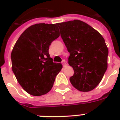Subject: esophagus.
Instances as JSON below:
<instances>
[{
    "mask_svg": "<svg viewBox=\"0 0 120 120\" xmlns=\"http://www.w3.org/2000/svg\"><path fill=\"white\" fill-rule=\"evenodd\" d=\"M62 64H63V66H64V67L67 65V63H66L65 60H63V61H62Z\"/></svg>",
    "mask_w": 120,
    "mask_h": 120,
    "instance_id": "1",
    "label": "esophagus"
}]
</instances>
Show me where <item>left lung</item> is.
Wrapping results in <instances>:
<instances>
[{
	"instance_id": "obj_1",
	"label": "left lung",
	"mask_w": 120,
	"mask_h": 120,
	"mask_svg": "<svg viewBox=\"0 0 120 120\" xmlns=\"http://www.w3.org/2000/svg\"><path fill=\"white\" fill-rule=\"evenodd\" d=\"M70 56L74 74L70 81L80 91H90L102 80L108 67V49L105 39L85 22L74 20L56 23Z\"/></svg>"
}]
</instances>
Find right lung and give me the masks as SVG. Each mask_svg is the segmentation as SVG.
Returning a JSON list of instances; mask_svg holds the SVG:
<instances>
[{
  "instance_id": "add662e5",
  "label": "right lung",
  "mask_w": 120,
  "mask_h": 120,
  "mask_svg": "<svg viewBox=\"0 0 120 120\" xmlns=\"http://www.w3.org/2000/svg\"><path fill=\"white\" fill-rule=\"evenodd\" d=\"M60 36L56 24L37 23L20 36L11 53L12 69L26 92L41 96L50 91L62 65L53 63L49 53L53 41Z\"/></svg>"
}]
</instances>
